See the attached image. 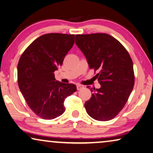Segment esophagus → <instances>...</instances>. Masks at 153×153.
Listing matches in <instances>:
<instances>
[{"label":"esophagus","instance_id":"1","mask_svg":"<svg viewBox=\"0 0 153 153\" xmlns=\"http://www.w3.org/2000/svg\"><path fill=\"white\" fill-rule=\"evenodd\" d=\"M82 88H84V86L82 85H80V84H77V89L78 90V91H79V90H81Z\"/></svg>","mask_w":153,"mask_h":153}]
</instances>
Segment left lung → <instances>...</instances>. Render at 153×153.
I'll list each match as a JSON object with an SVG mask.
<instances>
[{"instance_id": "left-lung-1", "label": "left lung", "mask_w": 153, "mask_h": 153, "mask_svg": "<svg viewBox=\"0 0 153 153\" xmlns=\"http://www.w3.org/2000/svg\"><path fill=\"white\" fill-rule=\"evenodd\" d=\"M76 43L85 56L90 69L96 75L101 87L93 92L84 104L94 119L107 121L120 112L134 86L132 60L123 45L105 33L76 35Z\"/></svg>"}]
</instances>
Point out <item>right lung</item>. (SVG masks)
<instances>
[{
    "label": "right lung",
    "instance_id": "1",
    "mask_svg": "<svg viewBox=\"0 0 153 153\" xmlns=\"http://www.w3.org/2000/svg\"><path fill=\"white\" fill-rule=\"evenodd\" d=\"M74 35L50 33L41 36L26 48L18 65L21 93L34 113L46 120L62 115L65 99L76 86L56 80L54 71L74 44Z\"/></svg>",
    "mask_w": 153,
    "mask_h": 153
}]
</instances>
